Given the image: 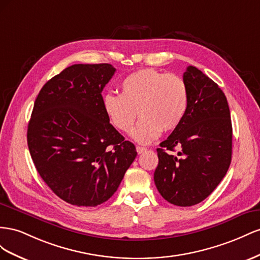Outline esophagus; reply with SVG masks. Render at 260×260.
Segmentation results:
<instances>
[{
	"label": "esophagus",
	"instance_id": "obj_1",
	"mask_svg": "<svg viewBox=\"0 0 260 260\" xmlns=\"http://www.w3.org/2000/svg\"><path fill=\"white\" fill-rule=\"evenodd\" d=\"M136 150H137V152L140 154V153L145 152V151L147 150V148H145V147H139V146H137V147H136Z\"/></svg>",
	"mask_w": 260,
	"mask_h": 260
}]
</instances>
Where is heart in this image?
Returning <instances> with one entry per match:
<instances>
[{
  "label": "heart",
  "mask_w": 260,
  "mask_h": 260,
  "mask_svg": "<svg viewBox=\"0 0 260 260\" xmlns=\"http://www.w3.org/2000/svg\"><path fill=\"white\" fill-rule=\"evenodd\" d=\"M120 89L121 95H103V111L109 122L123 133L132 128L138 113L142 120L131 133L137 143L148 144L162 131L175 129L186 113L188 90L179 76L145 69L125 77Z\"/></svg>",
  "instance_id": "b5f03b06"
}]
</instances>
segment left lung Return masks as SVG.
<instances>
[{"instance_id":"1","label":"left lung","mask_w":260,"mask_h":260,"mask_svg":"<svg viewBox=\"0 0 260 260\" xmlns=\"http://www.w3.org/2000/svg\"><path fill=\"white\" fill-rule=\"evenodd\" d=\"M183 80L188 106L183 121L157 149L154 183L175 206L203 202L226 174L232 158V123L225 94L212 79L188 66ZM181 150L173 156L167 150Z\"/></svg>"}]
</instances>
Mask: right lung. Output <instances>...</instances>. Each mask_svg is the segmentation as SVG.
<instances>
[{"instance_id": "right-lung-1", "label": "right lung", "mask_w": 260, "mask_h": 260, "mask_svg": "<svg viewBox=\"0 0 260 260\" xmlns=\"http://www.w3.org/2000/svg\"><path fill=\"white\" fill-rule=\"evenodd\" d=\"M114 73L107 63L74 64L51 78L35 101L29 152L42 180L71 205L107 202L137 155L103 111L101 92Z\"/></svg>"}]
</instances>
